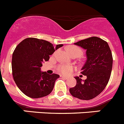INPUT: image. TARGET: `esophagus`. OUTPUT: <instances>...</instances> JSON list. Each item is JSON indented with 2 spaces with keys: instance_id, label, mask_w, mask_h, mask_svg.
Masks as SVG:
<instances>
[{
  "instance_id": "34e87169",
  "label": "esophagus",
  "mask_w": 124,
  "mask_h": 124,
  "mask_svg": "<svg viewBox=\"0 0 124 124\" xmlns=\"http://www.w3.org/2000/svg\"><path fill=\"white\" fill-rule=\"evenodd\" d=\"M61 77H62L63 78H64V79H68V76H64V75H61Z\"/></svg>"
}]
</instances>
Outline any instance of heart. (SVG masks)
<instances>
[{"mask_svg":"<svg viewBox=\"0 0 124 124\" xmlns=\"http://www.w3.org/2000/svg\"><path fill=\"white\" fill-rule=\"evenodd\" d=\"M68 50L71 55H73V54L81 55L82 53L81 50L76 46H71L69 47ZM58 71L64 74H69L73 71V68L68 65H61L58 67Z\"/></svg>","mask_w":124,"mask_h":124,"instance_id":"b5f03b06","label":"heart"}]
</instances>
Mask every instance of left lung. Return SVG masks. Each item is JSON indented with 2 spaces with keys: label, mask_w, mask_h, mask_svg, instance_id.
I'll use <instances>...</instances> for the list:
<instances>
[{
  "label": "left lung",
  "mask_w": 124,
  "mask_h": 124,
  "mask_svg": "<svg viewBox=\"0 0 124 124\" xmlns=\"http://www.w3.org/2000/svg\"><path fill=\"white\" fill-rule=\"evenodd\" d=\"M86 50V61L81 74L87 78L76 76V85L70 89L71 94L82 100H90L102 92L110 79L112 68V55L107 42L96 37L74 43Z\"/></svg>",
  "instance_id": "1"
}]
</instances>
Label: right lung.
Segmentation results:
<instances>
[{"label":"right lung","instance_id":"add662e5","mask_svg":"<svg viewBox=\"0 0 124 124\" xmlns=\"http://www.w3.org/2000/svg\"><path fill=\"white\" fill-rule=\"evenodd\" d=\"M63 45L53 46L49 41L35 38H26L17 46L12 54V69L15 83L26 96L40 98L50 94L58 74L41 71L42 63Z\"/></svg>","mask_w":124,"mask_h":124}]
</instances>
